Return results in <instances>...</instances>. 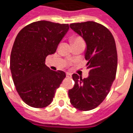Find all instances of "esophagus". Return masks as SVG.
Instances as JSON below:
<instances>
[{
	"label": "esophagus",
	"mask_w": 133,
	"mask_h": 133,
	"mask_svg": "<svg viewBox=\"0 0 133 133\" xmlns=\"http://www.w3.org/2000/svg\"><path fill=\"white\" fill-rule=\"evenodd\" d=\"M66 77H69V78H70V77H72V75H71L70 73L67 72V73H66Z\"/></svg>",
	"instance_id": "34e87169"
}]
</instances>
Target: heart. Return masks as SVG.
<instances>
[{
    "label": "heart",
    "mask_w": 133,
    "mask_h": 133,
    "mask_svg": "<svg viewBox=\"0 0 133 133\" xmlns=\"http://www.w3.org/2000/svg\"><path fill=\"white\" fill-rule=\"evenodd\" d=\"M72 41L73 42V43H77V42H79V41H83V40L80 36L74 35V36L72 37Z\"/></svg>",
    "instance_id": "obj_1"
}]
</instances>
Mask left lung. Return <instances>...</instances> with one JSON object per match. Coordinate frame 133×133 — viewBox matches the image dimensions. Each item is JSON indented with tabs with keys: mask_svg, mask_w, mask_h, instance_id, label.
Listing matches in <instances>:
<instances>
[{
	"mask_svg": "<svg viewBox=\"0 0 133 133\" xmlns=\"http://www.w3.org/2000/svg\"><path fill=\"white\" fill-rule=\"evenodd\" d=\"M85 40V60L89 69L87 78L72 75L75 85L69 90L70 103L80 111L98 107L110 91L116 77L117 52L115 40L109 30L99 23L89 21L69 24Z\"/></svg>",
	"mask_w": 133,
	"mask_h": 133,
	"instance_id": "left-lung-1",
	"label": "left lung"
}]
</instances>
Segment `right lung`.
Returning <instances> with one entry per match:
<instances>
[{
	"mask_svg": "<svg viewBox=\"0 0 133 133\" xmlns=\"http://www.w3.org/2000/svg\"><path fill=\"white\" fill-rule=\"evenodd\" d=\"M68 24L38 21L24 26L16 36L10 57V69L17 93L30 107L50 105L56 89L66 77L63 71H53L45 64L68 31Z\"/></svg>",
	"mask_w": 133,
	"mask_h": 133,
	"instance_id": "1",
	"label": "right lung"
}]
</instances>
